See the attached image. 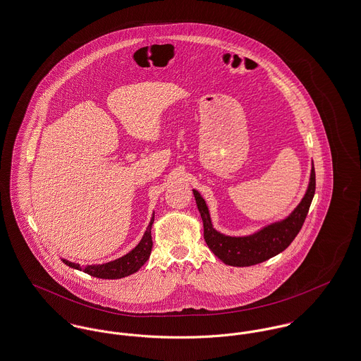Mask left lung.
<instances>
[{
  "instance_id": "obj_1",
  "label": "left lung",
  "mask_w": 361,
  "mask_h": 361,
  "mask_svg": "<svg viewBox=\"0 0 361 361\" xmlns=\"http://www.w3.org/2000/svg\"><path fill=\"white\" fill-rule=\"evenodd\" d=\"M314 192L316 171L313 166L307 192L290 216L249 237H227L217 233L212 226L207 206L200 192L194 191V197L203 221V237L210 250L228 266L246 267L269 260L290 245L306 220Z\"/></svg>"
}]
</instances>
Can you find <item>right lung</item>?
<instances>
[{
  "mask_svg": "<svg viewBox=\"0 0 361 361\" xmlns=\"http://www.w3.org/2000/svg\"><path fill=\"white\" fill-rule=\"evenodd\" d=\"M152 223H154V217L141 242L130 253H127L126 256H123L118 260H114L105 264H94V266H85V267L68 260H63V263L72 269L90 274L91 277L104 279V280H118V279L127 277L130 274H134L149 259V255L152 250V235H151Z\"/></svg>",
  "mask_w": 361,
  "mask_h": 361,
  "instance_id": "1",
  "label": "right lung"
}]
</instances>
